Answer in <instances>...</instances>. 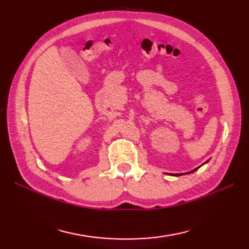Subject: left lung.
I'll return each mask as SVG.
<instances>
[{
    "mask_svg": "<svg viewBox=\"0 0 249 249\" xmlns=\"http://www.w3.org/2000/svg\"><path fill=\"white\" fill-rule=\"evenodd\" d=\"M205 162H208V161H205ZM198 169H199V167L198 168H196V169H194V170H192V171H189V172H187V173H193V172H195L196 170H198ZM173 176H177V177H178V176H181V174H173Z\"/></svg>",
    "mask_w": 249,
    "mask_h": 249,
    "instance_id": "1",
    "label": "left lung"
}]
</instances>
